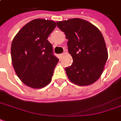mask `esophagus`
I'll return each mask as SVG.
<instances>
[{
  "mask_svg": "<svg viewBox=\"0 0 121 121\" xmlns=\"http://www.w3.org/2000/svg\"><path fill=\"white\" fill-rule=\"evenodd\" d=\"M64 55H65V53H61V54H60V57H64Z\"/></svg>",
  "mask_w": 121,
  "mask_h": 121,
  "instance_id": "obj_1",
  "label": "esophagus"
}]
</instances>
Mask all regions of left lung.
<instances>
[{
    "mask_svg": "<svg viewBox=\"0 0 121 121\" xmlns=\"http://www.w3.org/2000/svg\"><path fill=\"white\" fill-rule=\"evenodd\" d=\"M57 25L68 39V52L73 57V64L65 68L68 78L80 86L94 83L101 77L108 59L100 30L80 18L57 22Z\"/></svg>",
    "mask_w": 121,
    "mask_h": 121,
    "instance_id": "left-lung-1",
    "label": "left lung"
}]
</instances>
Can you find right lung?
<instances>
[{
  "label": "right lung",
  "mask_w": 121,
  "mask_h": 121,
  "mask_svg": "<svg viewBox=\"0 0 121 121\" xmlns=\"http://www.w3.org/2000/svg\"><path fill=\"white\" fill-rule=\"evenodd\" d=\"M55 27L53 21L35 19L24 25L13 40V66L21 81L30 87L41 89L52 80L59 59L48 38Z\"/></svg>",
  "instance_id": "right-lung-1"
}]
</instances>
